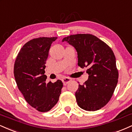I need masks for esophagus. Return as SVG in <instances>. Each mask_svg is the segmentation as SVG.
I'll list each match as a JSON object with an SVG mask.
<instances>
[{"mask_svg":"<svg viewBox=\"0 0 132 132\" xmlns=\"http://www.w3.org/2000/svg\"><path fill=\"white\" fill-rule=\"evenodd\" d=\"M62 82H63V84L64 85H65L71 81V79L69 78H67V77H64V78H63L62 79Z\"/></svg>","mask_w":132,"mask_h":132,"instance_id":"esophagus-1","label":"esophagus"}]
</instances>
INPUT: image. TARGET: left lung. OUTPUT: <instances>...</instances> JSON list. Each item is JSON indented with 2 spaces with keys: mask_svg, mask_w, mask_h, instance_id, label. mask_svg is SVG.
Segmentation results:
<instances>
[{
  "mask_svg": "<svg viewBox=\"0 0 132 132\" xmlns=\"http://www.w3.org/2000/svg\"><path fill=\"white\" fill-rule=\"evenodd\" d=\"M72 45L78 55V65L88 68V79L75 93L78 105L88 111L103 108L112 97L118 82L116 57L111 47L89 34L70 35L62 39Z\"/></svg>",
  "mask_w": 132,
  "mask_h": 132,
  "instance_id": "1",
  "label": "left lung"
}]
</instances>
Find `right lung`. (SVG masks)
<instances>
[{
    "mask_svg": "<svg viewBox=\"0 0 132 132\" xmlns=\"http://www.w3.org/2000/svg\"><path fill=\"white\" fill-rule=\"evenodd\" d=\"M57 39H33L23 46L14 65V77L18 89L28 103L40 112H47L59 101L63 83H46V60L51 44Z\"/></svg>",
    "mask_w": 132,
    "mask_h": 132,
    "instance_id": "add662e5",
    "label": "right lung"
}]
</instances>
